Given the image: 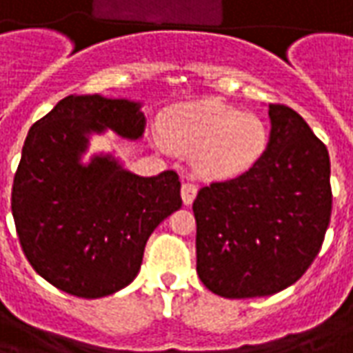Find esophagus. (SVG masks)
<instances>
[{
    "label": "esophagus",
    "instance_id": "34e87169",
    "mask_svg": "<svg viewBox=\"0 0 353 353\" xmlns=\"http://www.w3.org/2000/svg\"><path fill=\"white\" fill-rule=\"evenodd\" d=\"M196 192H199V187L194 183H183L181 185V199H183V204L185 206H189L192 204V200L196 199Z\"/></svg>",
    "mask_w": 353,
    "mask_h": 353
}]
</instances>
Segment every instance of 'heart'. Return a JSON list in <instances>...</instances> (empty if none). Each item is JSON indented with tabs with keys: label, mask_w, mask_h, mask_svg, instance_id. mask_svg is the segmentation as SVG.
<instances>
[{
	"label": "heart",
	"mask_w": 353,
	"mask_h": 353,
	"mask_svg": "<svg viewBox=\"0 0 353 353\" xmlns=\"http://www.w3.org/2000/svg\"><path fill=\"white\" fill-rule=\"evenodd\" d=\"M153 143L162 153L174 147L194 153V168L206 179H230L253 170L265 159L270 130L261 117L206 100L177 105Z\"/></svg>",
	"instance_id": "b5f03b06"
}]
</instances>
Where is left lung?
<instances>
[{"mask_svg":"<svg viewBox=\"0 0 353 353\" xmlns=\"http://www.w3.org/2000/svg\"><path fill=\"white\" fill-rule=\"evenodd\" d=\"M270 143L248 174L202 187L196 272L225 299L274 295L316 259L331 219L327 147L296 111L268 103Z\"/></svg>","mask_w":353,"mask_h":353,"instance_id":"left-lung-1","label":"left lung"}]
</instances>
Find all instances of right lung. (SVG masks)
Instances as JSON below:
<instances>
[{
	"label": "right lung",
	"instance_id": "1",
	"mask_svg": "<svg viewBox=\"0 0 353 353\" xmlns=\"http://www.w3.org/2000/svg\"><path fill=\"white\" fill-rule=\"evenodd\" d=\"M141 101L72 94L30 128L12 183L20 244L39 276L85 299L113 295L138 276L149 236L181 208L179 177L138 176L115 153L85 161L92 136L141 139Z\"/></svg>",
	"mask_w": 353,
	"mask_h": 353
}]
</instances>
